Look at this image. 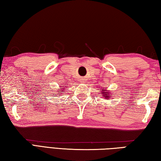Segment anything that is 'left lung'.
Wrapping results in <instances>:
<instances>
[{"label": "left lung", "instance_id": "left-lung-1", "mask_svg": "<svg viewBox=\"0 0 161 161\" xmlns=\"http://www.w3.org/2000/svg\"><path fill=\"white\" fill-rule=\"evenodd\" d=\"M101 92L102 94V95L104 96V97L106 98L107 99H108V98L111 97V96L109 95V92H108V90H106V89H103Z\"/></svg>", "mask_w": 161, "mask_h": 161}]
</instances>
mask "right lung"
<instances>
[{"mask_svg":"<svg viewBox=\"0 0 161 161\" xmlns=\"http://www.w3.org/2000/svg\"><path fill=\"white\" fill-rule=\"evenodd\" d=\"M62 88H60V90H61V91H64V90H62Z\"/></svg>","mask_w":161,"mask_h":161,"instance_id":"1","label":"right lung"}]
</instances>
